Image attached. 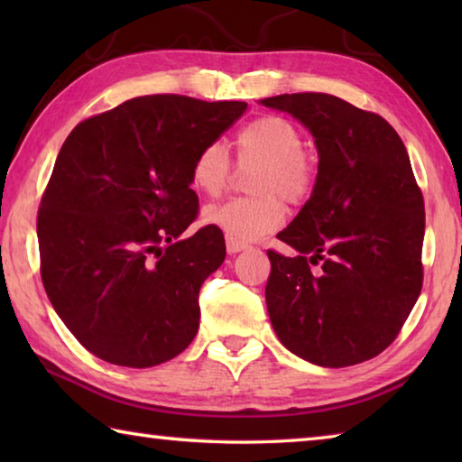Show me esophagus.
Returning <instances> with one entry per match:
<instances>
[{
    "label": "esophagus",
    "instance_id": "obj_1",
    "mask_svg": "<svg viewBox=\"0 0 462 462\" xmlns=\"http://www.w3.org/2000/svg\"><path fill=\"white\" fill-rule=\"evenodd\" d=\"M245 248H248L246 242H240V240H234L230 236H226V250H228L230 254H236V253H240V250H245Z\"/></svg>",
    "mask_w": 462,
    "mask_h": 462
}]
</instances>
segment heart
Instances as JSON below:
<instances>
[{"mask_svg":"<svg viewBox=\"0 0 462 462\" xmlns=\"http://www.w3.org/2000/svg\"><path fill=\"white\" fill-rule=\"evenodd\" d=\"M242 169L256 167L248 179L250 198H236L206 209V222L226 236L248 242L267 236L285 220V206H300L314 193L318 165L303 151L301 130L283 116H263L248 122L236 140ZM232 177V162L220 143H209L191 162V185L208 198H217Z\"/></svg>","mask_w":462,"mask_h":462,"instance_id":"heart-1","label":"heart"}]
</instances>
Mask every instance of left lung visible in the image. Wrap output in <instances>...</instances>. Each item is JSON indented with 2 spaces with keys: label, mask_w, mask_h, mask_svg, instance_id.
<instances>
[{
  "label": "left lung",
  "mask_w": 462,
  "mask_h": 462,
  "mask_svg": "<svg viewBox=\"0 0 462 462\" xmlns=\"http://www.w3.org/2000/svg\"><path fill=\"white\" fill-rule=\"evenodd\" d=\"M261 104L310 128L319 154L314 193L277 234L300 254L267 250L271 324L285 348L314 365L369 361L397 338L424 281V198L408 151L379 114L328 93Z\"/></svg>",
  "instance_id": "obj_1"
}]
</instances>
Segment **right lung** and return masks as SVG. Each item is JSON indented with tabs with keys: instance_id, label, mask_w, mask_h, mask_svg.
<instances>
[{
	"instance_id": "1",
	"label": "right lung",
	"mask_w": 462,
	"mask_h": 462,
	"mask_svg": "<svg viewBox=\"0 0 462 462\" xmlns=\"http://www.w3.org/2000/svg\"><path fill=\"white\" fill-rule=\"evenodd\" d=\"M245 101L143 96L77 124L38 208L46 295L91 355L146 369L189 346L199 287L224 263L222 232L198 217L191 162Z\"/></svg>"
}]
</instances>
